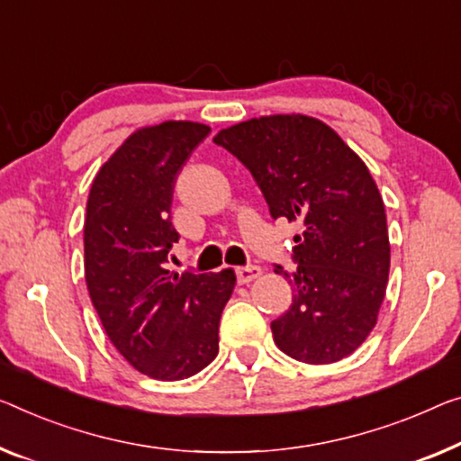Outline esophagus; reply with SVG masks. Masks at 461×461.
I'll use <instances>...</instances> for the list:
<instances>
[{"instance_id": "34e87169", "label": "esophagus", "mask_w": 461, "mask_h": 461, "mask_svg": "<svg viewBox=\"0 0 461 461\" xmlns=\"http://www.w3.org/2000/svg\"><path fill=\"white\" fill-rule=\"evenodd\" d=\"M260 273H263V271H260L258 267H254V265L240 267V269H236V279H238V284H250V281L260 277Z\"/></svg>"}]
</instances>
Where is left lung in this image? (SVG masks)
Returning a JSON list of instances; mask_svg holds the SVG:
<instances>
[{"instance_id": "left-lung-1", "label": "left lung", "mask_w": 461, "mask_h": 461, "mask_svg": "<svg viewBox=\"0 0 461 461\" xmlns=\"http://www.w3.org/2000/svg\"><path fill=\"white\" fill-rule=\"evenodd\" d=\"M212 142L244 163L273 219L302 225L298 269H275L294 290L271 322L277 348L306 364L346 358L376 325L389 279L387 217L368 167L335 130L300 113L240 122Z\"/></svg>"}]
</instances>
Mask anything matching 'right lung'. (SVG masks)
Wrapping results in <instances>:
<instances>
[{
	"mask_svg": "<svg viewBox=\"0 0 461 461\" xmlns=\"http://www.w3.org/2000/svg\"><path fill=\"white\" fill-rule=\"evenodd\" d=\"M211 128L163 122L136 130L95 176L85 217V279L101 325L139 373L180 381L219 352V319L236 273L171 275L180 233L171 198L182 165Z\"/></svg>",
	"mask_w": 461,
	"mask_h": 461,
	"instance_id": "add662e5",
	"label": "right lung"
}]
</instances>
